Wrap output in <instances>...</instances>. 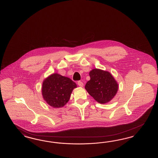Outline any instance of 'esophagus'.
<instances>
[{
    "label": "esophagus",
    "instance_id": "34e87169",
    "mask_svg": "<svg viewBox=\"0 0 158 158\" xmlns=\"http://www.w3.org/2000/svg\"><path fill=\"white\" fill-rule=\"evenodd\" d=\"M77 84H78V85L80 87H83V83L82 82H81V81H78L77 82Z\"/></svg>",
    "mask_w": 158,
    "mask_h": 158
}]
</instances>
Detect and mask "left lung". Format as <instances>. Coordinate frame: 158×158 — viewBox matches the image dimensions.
Segmentation results:
<instances>
[{"mask_svg":"<svg viewBox=\"0 0 158 158\" xmlns=\"http://www.w3.org/2000/svg\"><path fill=\"white\" fill-rule=\"evenodd\" d=\"M90 79L88 81L85 89L98 102H108L116 95L118 85L112 75L98 69H94L89 72Z\"/></svg>","mask_w":158,"mask_h":158,"instance_id":"8db88e82","label":"left lung"}]
</instances>
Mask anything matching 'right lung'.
Returning <instances> with one entry per match:
<instances>
[{
	"label": "right lung",
	"mask_w": 158,
	"mask_h": 158,
	"mask_svg": "<svg viewBox=\"0 0 158 158\" xmlns=\"http://www.w3.org/2000/svg\"><path fill=\"white\" fill-rule=\"evenodd\" d=\"M75 83L68 77L53 73L43 83L42 95L46 102L54 108H60L67 104Z\"/></svg>",
	"instance_id": "right-lung-1"
}]
</instances>
